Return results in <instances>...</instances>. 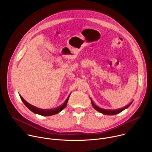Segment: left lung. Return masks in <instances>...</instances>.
Returning a JSON list of instances; mask_svg holds the SVG:
<instances>
[{
  "label": "left lung",
  "mask_w": 152,
  "mask_h": 152,
  "mask_svg": "<svg viewBox=\"0 0 152 152\" xmlns=\"http://www.w3.org/2000/svg\"><path fill=\"white\" fill-rule=\"evenodd\" d=\"M91 103H92V105H93V107L94 108V109H95L96 111H97L98 112H99V113H102V114H105V115H115V114H117L121 113V111H124V110L127 109V108L130 105H131V104L132 103V102H132L131 103H129L128 105H127L126 106H125V107H123V108H121V109H120V110H107L102 109V108H100V107H99V106H96V105L94 103V102H93L92 99H91Z\"/></svg>",
  "instance_id": "8db88e82"
}]
</instances>
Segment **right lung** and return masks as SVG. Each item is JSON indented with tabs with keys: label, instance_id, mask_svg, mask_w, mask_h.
Here are the masks:
<instances>
[{
	"label": "right lung",
	"instance_id": "right-lung-1",
	"mask_svg": "<svg viewBox=\"0 0 152 152\" xmlns=\"http://www.w3.org/2000/svg\"><path fill=\"white\" fill-rule=\"evenodd\" d=\"M70 96V94L69 96V97H67L66 100L65 101V102L62 105H61L60 106H59L58 107L53 108V109H51V110L39 109V108H38V107L31 104L28 102H27L21 96V95H20V97L21 100H22V102L25 104V105L28 108L29 110H31L34 113L40 115H42V116H50V115H55L56 114H58V113H60L62 110H64V108L66 107V106L67 104V102H68Z\"/></svg>",
	"mask_w": 152,
	"mask_h": 152
}]
</instances>
